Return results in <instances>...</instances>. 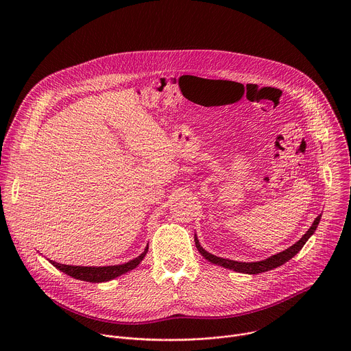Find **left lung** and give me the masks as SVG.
<instances>
[{
  "label": "left lung",
  "mask_w": 351,
  "mask_h": 351,
  "mask_svg": "<svg viewBox=\"0 0 351 351\" xmlns=\"http://www.w3.org/2000/svg\"><path fill=\"white\" fill-rule=\"evenodd\" d=\"M321 221V215H318L315 218V221L313 222L311 228L306 232V234L300 239L298 241H295L293 245H290L289 248H286L285 252H280L275 256H271L267 260H263V261H256V263H241V261H233V260H228V258H221V257H217L211 253H208L207 250H204L202 247V244H199L197 236L194 234V241H195V247L199 252V254H202L206 260H208L210 263L215 264V265H221L223 268H228V269H232V271H236V272H241V274H248V275H256V274H263V272H267V271H271L274 268H278L280 265H283L285 263H287L289 260H291L300 250L303 248V245L307 243V240L314 234V232L317 230L318 228V223Z\"/></svg>",
  "instance_id": "left-lung-1"
}]
</instances>
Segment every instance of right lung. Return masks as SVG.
Instances as JSON below:
<instances>
[{"instance_id": "1", "label": "right lung", "mask_w": 351, "mask_h": 351, "mask_svg": "<svg viewBox=\"0 0 351 351\" xmlns=\"http://www.w3.org/2000/svg\"><path fill=\"white\" fill-rule=\"evenodd\" d=\"M147 252H148V245L144 248V252L134 260H130L125 264L108 265V267H80V265H65V264H60V263H56L51 260H48V261L51 263L56 268H58L60 271H62L64 274H66L75 279L91 282V283H101V282H108L111 279H115V278L134 269L143 261Z\"/></svg>"}]
</instances>
